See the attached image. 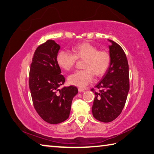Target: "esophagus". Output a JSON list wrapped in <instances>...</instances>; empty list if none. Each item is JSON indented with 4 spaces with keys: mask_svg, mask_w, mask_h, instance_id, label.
Listing matches in <instances>:
<instances>
[{
    "mask_svg": "<svg viewBox=\"0 0 154 154\" xmlns=\"http://www.w3.org/2000/svg\"><path fill=\"white\" fill-rule=\"evenodd\" d=\"M79 92H80V93H83V92H85V91L84 89H82V88H79Z\"/></svg>",
    "mask_w": 154,
    "mask_h": 154,
    "instance_id": "34e87169",
    "label": "esophagus"
}]
</instances>
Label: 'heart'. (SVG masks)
I'll use <instances>...</instances> for the list:
<instances>
[{
  "mask_svg": "<svg viewBox=\"0 0 154 154\" xmlns=\"http://www.w3.org/2000/svg\"><path fill=\"white\" fill-rule=\"evenodd\" d=\"M73 54L66 50H61L57 55V62L62 69H71L77 59L84 60L83 68L78 70L68 77L70 85L85 88L93 81V75H103L111 65L112 57L106 50H99L97 47L88 42H82L72 47Z\"/></svg>",
  "mask_w": 154,
  "mask_h": 154,
  "instance_id": "b5f03b06",
  "label": "heart"
}]
</instances>
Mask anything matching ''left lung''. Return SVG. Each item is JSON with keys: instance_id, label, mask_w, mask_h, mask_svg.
Listing matches in <instances>:
<instances>
[{"instance_id": "left-lung-1", "label": "left lung", "mask_w": 154, "mask_h": 154, "mask_svg": "<svg viewBox=\"0 0 154 154\" xmlns=\"http://www.w3.org/2000/svg\"><path fill=\"white\" fill-rule=\"evenodd\" d=\"M109 46L111 65L101 80L91 91L95 93L92 106L94 118L100 122H110L122 112L129 91L128 63L123 48L113 40ZM99 89L96 92L95 89Z\"/></svg>"}]
</instances>
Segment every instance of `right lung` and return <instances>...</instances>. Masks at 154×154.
<instances>
[{
	"instance_id": "1",
	"label": "right lung",
	"mask_w": 154,
	"mask_h": 154,
	"mask_svg": "<svg viewBox=\"0 0 154 154\" xmlns=\"http://www.w3.org/2000/svg\"><path fill=\"white\" fill-rule=\"evenodd\" d=\"M59 48L53 40L39 45L34 53L29 75L34 109L43 120L52 125L68 118L72 99L79 92L74 86L58 89L65 82L57 62Z\"/></svg>"
}]
</instances>
